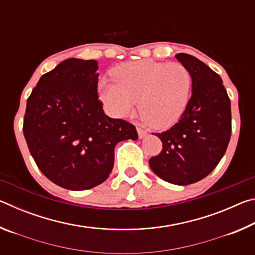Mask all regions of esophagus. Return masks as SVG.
Listing matches in <instances>:
<instances>
[{"instance_id":"obj_1","label":"esophagus","mask_w":255,"mask_h":255,"mask_svg":"<svg viewBox=\"0 0 255 255\" xmlns=\"http://www.w3.org/2000/svg\"><path fill=\"white\" fill-rule=\"evenodd\" d=\"M137 132H138V137L139 138H144L146 136V133H147V131L144 130V129L140 127H137Z\"/></svg>"}]
</instances>
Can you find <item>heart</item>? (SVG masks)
<instances>
[{"label": "heart", "instance_id": "obj_1", "mask_svg": "<svg viewBox=\"0 0 255 255\" xmlns=\"http://www.w3.org/2000/svg\"><path fill=\"white\" fill-rule=\"evenodd\" d=\"M112 77L100 81L99 96L115 117L130 115L139 102L141 119L150 127L165 129L187 110L192 79L182 64L149 59L125 63L112 71Z\"/></svg>", "mask_w": 255, "mask_h": 255}]
</instances>
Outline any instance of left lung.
<instances>
[{"label": "left lung", "instance_id": "obj_1", "mask_svg": "<svg viewBox=\"0 0 255 255\" xmlns=\"http://www.w3.org/2000/svg\"><path fill=\"white\" fill-rule=\"evenodd\" d=\"M176 59L188 68L192 96L182 117L169 130L155 133L163 149L149 159L162 180L188 185L206 178L221 161L232 132L231 100L217 73L191 55Z\"/></svg>", "mask_w": 255, "mask_h": 255}]
</instances>
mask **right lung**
Instances as JSON below:
<instances>
[{
	"mask_svg": "<svg viewBox=\"0 0 255 255\" xmlns=\"http://www.w3.org/2000/svg\"><path fill=\"white\" fill-rule=\"evenodd\" d=\"M97 71L94 59L64 60L40 77L24 114V138L39 170L74 191L105 182L116 145L138 138L135 126L105 114Z\"/></svg>",
	"mask_w": 255,
	"mask_h": 255,
	"instance_id": "add662e5",
	"label": "right lung"
}]
</instances>
